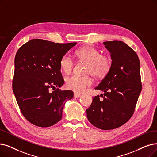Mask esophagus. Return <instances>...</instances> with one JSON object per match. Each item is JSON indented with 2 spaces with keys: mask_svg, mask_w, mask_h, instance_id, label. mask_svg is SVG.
I'll list each match as a JSON object with an SVG mask.
<instances>
[{
  "mask_svg": "<svg viewBox=\"0 0 157 157\" xmlns=\"http://www.w3.org/2000/svg\"><path fill=\"white\" fill-rule=\"evenodd\" d=\"M80 96H81L80 94L76 93H74V97H75V98H78V97H80Z\"/></svg>",
  "mask_w": 157,
  "mask_h": 157,
  "instance_id": "34e87169",
  "label": "esophagus"
}]
</instances>
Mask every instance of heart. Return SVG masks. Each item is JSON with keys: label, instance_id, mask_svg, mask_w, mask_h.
Wrapping results in <instances>:
<instances>
[{"label": "heart", "instance_id": "heart-1", "mask_svg": "<svg viewBox=\"0 0 157 157\" xmlns=\"http://www.w3.org/2000/svg\"><path fill=\"white\" fill-rule=\"evenodd\" d=\"M77 57L87 62L85 70L86 73H91L94 76L102 78L111 70L112 60L109 55H102L100 50L91 46H85L78 49L76 52ZM60 67L65 73H70L74 66V62L70 55L65 54L59 62ZM93 84V79L89 75H73L66 79L67 88L76 93L85 92Z\"/></svg>", "mask_w": 157, "mask_h": 157}]
</instances>
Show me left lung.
I'll list each match as a JSON object with an SVG mask.
<instances>
[{
	"label": "left lung",
	"mask_w": 157,
	"mask_h": 157,
	"mask_svg": "<svg viewBox=\"0 0 157 157\" xmlns=\"http://www.w3.org/2000/svg\"><path fill=\"white\" fill-rule=\"evenodd\" d=\"M103 44L111 53L112 67L95 88L104 92L103 99L94 97L86 114L94 126L109 130L122 126L132 117L142 84L140 61L134 50L122 41Z\"/></svg>",
	"instance_id": "8db88e82"
}]
</instances>
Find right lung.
Segmentation results:
<instances>
[{"label": "right lung", "instance_id": "1", "mask_svg": "<svg viewBox=\"0 0 157 157\" xmlns=\"http://www.w3.org/2000/svg\"><path fill=\"white\" fill-rule=\"evenodd\" d=\"M76 44L32 39L18 49L12 87L18 107L30 123L46 128L60 121L73 92L59 89L64 82L59 62ZM49 88L54 91L49 92Z\"/></svg>", "mask_w": 157, "mask_h": 157}]
</instances>
